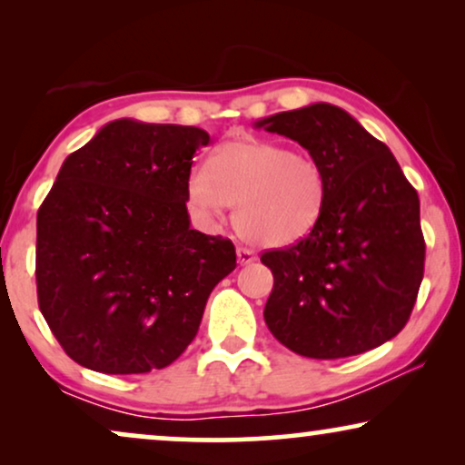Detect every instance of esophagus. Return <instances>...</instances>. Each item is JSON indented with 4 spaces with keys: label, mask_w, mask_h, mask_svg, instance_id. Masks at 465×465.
Returning <instances> with one entry per match:
<instances>
[{
    "label": "esophagus",
    "mask_w": 465,
    "mask_h": 465,
    "mask_svg": "<svg viewBox=\"0 0 465 465\" xmlns=\"http://www.w3.org/2000/svg\"><path fill=\"white\" fill-rule=\"evenodd\" d=\"M237 258H239V264H252L253 260H256V253H253L250 247H237Z\"/></svg>",
    "instance_id": "esophagus-1"
}]
</instances>
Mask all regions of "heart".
<instances>
[{
  "instance_id": "heart-1",
  "label": "heart",
  "mask_w": 465,
  "mask_h": 465,
  "mask_svg": "<svg viewBox=\"0 0 465 465\" xmlns=\"http://www.w3.org/2000/svg\"><path fill=\"white\" fill-rule=\"evenodd\" d=\"M188 196L209 215L237 205L234 228L241 237L264 247H290L307 239L320 222L326 175L307 154L241 139L220 145L207 167L193 169Z\"/></svg>"
}]
</instances>
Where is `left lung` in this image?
<instances>
[{
	"mask_svg": "<svg viewBox=\"0 0 465 465\" xmlns=\"http://www.w3.org/2000/svg\"><path fill=\"white\" fill-rule=\"evenodd\" d=\"M256 126L294 139L326 175L313 232L260 256L275 279L266 326L282 345L315 360L383 345L406 326L423 279L417 190L390 148L336 105L282 112Z\"/></svg>",
	"mask_w": 465,
	"mask_h": 465,
	"instance_id": "1",
	"label": "left lung"
}]
</instances>
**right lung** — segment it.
<instances>
[{"instance_id":"add662e5","label":"right lung","mask_w":465,"mask_h":465,"mask_svg":"<svg viewBox=\"0 0 465 465\" xmlns=\"http://www.w3.org/2000/svg\"><path fill=\"white\" fill-rule=\"evenodd\" d=\"M209 135L120 118L69 154L37 212V304L69 358L161 371L199 332L237 266L231 239L190 228L188 177Z\"/></svg>"}]
</instances>
